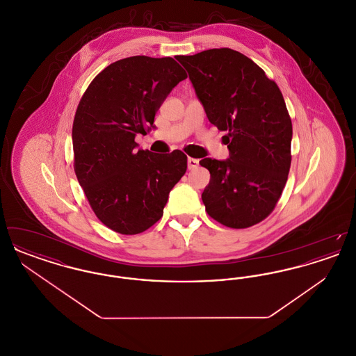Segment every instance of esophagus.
I'll return each instance as SVG.
<instances>
[{"mask_svg": "<svg viewBox=\"0 0 356 356\" xmlns=\"http://www.w3.org/2000/svg\"><path fill=\"white\" fill-rule=\"evenodd\" d=\"M186 163H188V170H195L199 165V160L192 159V157H188Z\"/></svg>", "mask_w": 356, "mask_h": 356, "instance_id": "esophagus-1", "label": "esophagus"}]
</instances>
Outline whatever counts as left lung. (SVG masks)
<instances>
[{"mask_svg": "<svg viewBox=\"0 0 356 356\" xmlns=\"http://www.w3.org/2000/svg\"><path fill=\"white\" fill-rule=\"evenodd\" d=\"M207 118L225 131L229 157H205L211 173L202 199L208 215L229 228L264 220L287 183L292 122L275 81L236 51L179 56Z\"/></svg>", "mask_w": 356, "mask_h": 356, "instance_id": "left-lung-1", "label": "left lung"}]
</instances>
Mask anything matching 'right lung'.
Listing matches in <instances>:
<instances>
[{
	"label": "right lung",
	"instance_id": "add662e5",
	"mask_svg": "<svg viewBox=\"0 0 356 356\" xmlns=\"http://www.w3.org/2000/svg\"><path fill=\"white\" fill-rule=\"evenodd\" d=\"M186 73L172 57L134 56L100 72L81 97L72 129L74 172L93 212L122 235L161 219L170 189L186 170L181 151L137 149V134Z\"/></svg>",
	"mask_w": 356,
	"mask_h": 356
}]
</instances>
